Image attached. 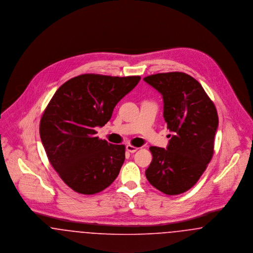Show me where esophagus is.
I'll list each match as a JSON object with an SVG mask.
<instances>
[{
    "mask_svg": "<svg viewBox=\"0 0 253 253\" xmlns=\"http://www.w3.org/2000/svg\"><path fill=\"white\" fill-rule=\"evenodd\" d=\"M126 150H127L128 152H130V153H135V152L138 150V148H137V147H135V146H132V145L129 144L126 146Z\"/></svg>",
    "mask_w": 253,
    "mask_h": 253,
    "instance_id": "obj_1",
    "label": "esophagus"
}]
</instances>
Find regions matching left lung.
<instances>
[{
    "label": "left lung",
    "instance_id": "1",
    "mask_svg": "<svg viewBox=\"0 0 253 253\" xmlns=\"http://www.w3.org/2000/svg\"><path fill=\"white\" fill-rule=\"evenodd\" d=\"M144 81L162 94L163 117L174 132L167 150L150 147L153 160L145 174L161 193L177 195L196 184L212 158L216 107L202 85L186 73H158Z\"/></svg>",
    "mask_w": 253,
    "mask_h": 253
}]
</instances>
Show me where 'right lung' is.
<instances>
[{"label": "right lung", "mask_w": 253, "mask_h": 253, "mask_svg": "<svg viewBox=\"0 0 253 253\" xmlns=\"http://www.w3.org/2000/svg\"><path fill=\"white\" fill-rule=\"evenodd\" d=\"M139 76L83 74L60 86L41 118L40 135L50 164L74 192L95 194L120 173L125 145L96 136L117 103L140 81Z\"/></svg>", "instance_id": "right-lung-1"}]
</instances>
